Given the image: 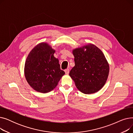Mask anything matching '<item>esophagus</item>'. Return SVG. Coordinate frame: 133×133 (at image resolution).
Returning <instances> with one entry per match:
<instances>
[{
  "label": "esophagus",
  "mask_w": 133,
  "mask_h": 133,
  "mask_svg": "<svg viewBox=\"0 0 133 133\" xmlns=\"http://www.w3.org/2000/svg\"><path fill=\"white\" fill-rule=\"evenodd\" d=\"M65 73H66V74H69V69H68V68H67V69H66L65 70Z\"/></svg>",
  "instance_id": "1"
}]
</instances>
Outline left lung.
Wrapping results in <instances>:
<instances>
[{"instance_id":"1","label":"left lung","mask_w":133,"mask_h":133,"mask_svg":"<svg viewBox=\"0 0 133 133\" xmlns=\"http://www.w3.org/2000/svg\"><path fill=\"white\" fill-rule=\"evenodd\" d=\"M87 50L84 51V48ZM75 66L69 75L75 86L84 94L94 93L105 84L109 74V65L99 48L89 44L73 50Z\"/></svg>"}]
</instances>
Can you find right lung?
I'll list each match as a JSON object with an SVG mask.
<instances>
[{"label": "right lung", "mask_w": 133, "mask_h": 133, "mask_svg": "<svg viewBox=\"0 0 133 133\" xmlns=\"http://www.w3.org/2000/svg\"><path fill=\"white\" fill-rule=\"evenodd\" d=\"M54 53L55 51L48 44L41 43L33 49L26 59V79L37 92L46 93L51 91L65 73L60 69Z\"/></svg>", "instance_id": "1"}]
</instances>
